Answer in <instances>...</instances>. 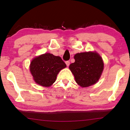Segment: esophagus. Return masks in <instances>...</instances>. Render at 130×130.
<instances>
[{"label":"esophagus","mask_w":130,"mask_h":130,"mask_svg":"<svg viewBox=\"0 0 130 130\" xmlns=\"http://www.w3.org/2000/svg\"><path fill=\"white\" fill-rule=\"evenodd\" d=\"M65 63H66V64H67V67H69V65H70V61H67L65 62Z\"/></svg>","instance_id":"34e87169"}]
</instances>
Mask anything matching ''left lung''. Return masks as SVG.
<instances>
[{
    "instance_id": "left-lung-1",
    "label": "left lung",
    "mask_w": 130,
    "mask_h": 130,
    "mask_svg": "<svg viewBox=\"0 0 130 130\" xmlns=\"http://www.w3.org/2000/svg\"><path fill=\"white\" fill-rule=\"evenodd\" d=\"M74 59L75 62L71 63L69 69L76 83L83 88L95 84L104 69L100 55L95 51L81 52L74 55Z\"/></svg>"
}]
</instances>
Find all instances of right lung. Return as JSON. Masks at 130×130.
Instances as JSON below:
<instances>
[{
  "mask_svg": "<svg viewBox=\"0 0 130 130\" xmlns=\"http://www.w3.org/2000/svg\"><path fill=\"white\" fill-rule=\"evenodd\" d=\"M66 67L67 65L60 57L46 53L34 58L30 63L29 69L37 84L49 87L56 81L59 71Z\"/></svg>",
  "mask_w": 130,
  "mask_h": 130,
  "instance_id": "obj_1",
  "label": "right lung"
}]
</instances>
